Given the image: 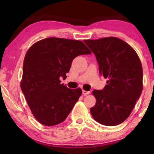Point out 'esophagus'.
Segmentation results:
<instances>
[{"label":"esophagus","instance_id":"esophagus-1","mask_svg":"<svg viewBox=\"0 0 154 154\" xmlns=\"http://www.w3.org/2000/svg\"><path fill=\"white\" fill-rule=\"evenodd\" d=\"M90 94L89 91H85V90H83V94L84 96L88 95V94Z\"/></svg>","mask_w":154,"mask_h":154}]
</instances>
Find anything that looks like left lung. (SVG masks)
<instances>
[{
	"label": "left lung",
	"instance_id": "left-lung-1",
	"mask_svg": "<svg viewBox=\"0 0 154 154\" xmlns=\"http://www.w3.org/2000/svg\"><path fill=\"white\" fill-rule=\"evenodd\" d=\"M94 54L101 75L108 79L103 89L94 90L93 119L106 126L119 125L128 119L142 92L143 71L131 46L116 37L85 40Z\"/></svg>",
	"mask_w": 154,
	"mask_h": 154
}]
</instances>
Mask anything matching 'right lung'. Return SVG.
I'll return each instance as SVG.
<instances>
[{
	"mask_svg": "<svg viewBox=\"0 0 154 154\" xmlns=\"http://www.w3.org/2000/svg\"><path fill=\"white\" fill-rule=\"evenodd\" d=\"M91 51L82 41L48 38L33 44L23 65L21 89L33 115L43 125L52 126L66 119L82 94L61 83L75 57Z\"/></svg>",
	"mask_w": 154,
	"mask_h": 154,
	"instance_id": "1",
	"label": "right lung"
}]
</instances>
